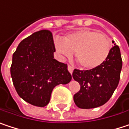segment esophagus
Instances as JSON below:
<instances>
[{
  "mask_svg": "<svg viewBox=\"0 0 129 129\" xmlns=\"http://www.w3.org/2000/svg\"><path fill=\"white\" fill-rule=\"evenodd\" d=\"M68 69L69 72H70L71 73V74H72L73 71V66H71V64H68Z\"/></svg>",
  "mask_w": 129,
  "mask_h": 129,
  "instance_id": "esophagus-1",
  "label": "esophagus"
}]
</instances>
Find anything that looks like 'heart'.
Masks as SVG:
<instances>
[{"instance_id":"obj_1","label":"heart","mask_w":129,"mask_h":129,"mask_svg":"<svg viewBox=\"0 0 129 129\" xmlns=\"http://www.w3.org/2000/svg\"><path fill=\"white\" fill-rule=\"evenodd\" d=\"M56 50L62 56L70 57L75 53L77 64L87 70L96 69L108 58L112 44L104 34L84 28L55 39Z\"/></svg>"}]
</instances>
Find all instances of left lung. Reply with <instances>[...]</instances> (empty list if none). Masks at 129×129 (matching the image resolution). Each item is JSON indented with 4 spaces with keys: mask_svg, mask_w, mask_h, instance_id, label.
Segmentation results:
<instances>
[{
    "mask_svg": "<svg viewBox=\"0 0 129 129\" xmlns=\"http://www.w3.org/2000/svg\"><path fill=\"white\" fill-rule=\"evenodd\" d=\"M122 65L120 48L114 45L107 60L99 68L86 71L74 69L73 78L80 85V90L73 96L75 104L88 109L106 103L119 84Z\"/></svg>",
    "mask_w": 129,
    "mask_h": 129,
    "instance_id": "1",
    "label": "left lung"
}]
</instances>
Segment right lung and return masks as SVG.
I'll return each mask as SVG.
<instances>
[{
  "instance_id": "add662e5",
  "label": "right lung",
  "mask_w": 129,
  "mask_h": 129,
  "mask_svg": "<svg viewBox=\"0 0 129 129\" xmlns=\"http://www.w3.org/2000/svg\"><path fill=\"white\" fill-rule=\"evenodd\" d=\"M55 51L52 33L42 29L21 41L13 53V85L19 96L31 105L46 106L53 89L72 79L67 64L54 58Z\"/></svg>"
}]
</instances>
